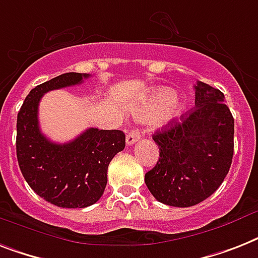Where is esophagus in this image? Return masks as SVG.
<instances>
[{
    "instance_id": "1",
    "label": "esophagus",
    "mask_w": 258,
    "mask_h": 258,
    "mask_svg": "<svg viewBox=\"0 0 258 258\" xmlns=\"http://www.w3.org/2000/svg\"><path fill=\"white\" fill-rule=\"evenodd\" d=\"M140 138H142V135H140L139 130H138V128H133L128 133L127 138H125V143L128 144V146H131V144H134V143H135V142H138V140H139Z\"/></svg>"
}]
</instances>
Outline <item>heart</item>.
I'll return each mask as SVG.
<instances>
[{
  "label": "heart",
  "mask_w": 258,
  "mask_h": 258,
  "mask_svg": "<svg viewBox=\"0 0 258 258\" xmlns=\"http://www.w3.org/2000/svg\"><path fill=\"white\" fill-rule=\"evenodd\" d=\"M183 104L179 96L167 87L151 91L150 95L140 103L136 114L140 118H154L158 125H164L181 112Z\"/></svg>",
  "instance_id": "heart-1"
}]
</instances>
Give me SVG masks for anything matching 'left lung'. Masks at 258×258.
Listing matches in <instances>:
<instances>
[{
  "label": "left lung",
  "instance_id": "left-lung-1",
  "mask_svg": "<svg viewBox=\"0 0 258 258\" xmlns=\"http://www.w3.org/2000/svg\"><path fill=\"white\" fill-rule=\"evenodd\" d=\"M224 100L220 90L199 81L195 107L152 135L159 160L144 181L158 202L187 208L221 185L234 146V119Z\"/></svg>",
  "mask_w": 258,
  "mask_h": 258
}]
</instances>
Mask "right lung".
Here are the masks:
<instances>
[{
	"instance_id": "obj_1",
	"label": "right lung",
	"mask_w": 258,
	"mask_h": 258,
	"mask_svg": "<svg viewBox=\"0 0 258 258\" xmlns=\"http://www.w3.org/2000/svg\"><path fill=\"white\" fill-rule=\"evenodd\" d=\"M89 74L66 73L38 85L26 96L17 116V159L35 194L60 208L95 204L107 184V168L124 150L119 130L89 128L69 143H53L41 133L38 106L43 94L82 83Z\"/></svg>"
}]
</instances>
